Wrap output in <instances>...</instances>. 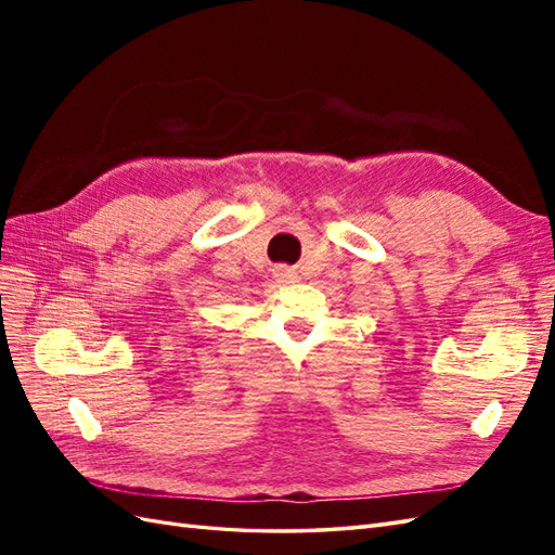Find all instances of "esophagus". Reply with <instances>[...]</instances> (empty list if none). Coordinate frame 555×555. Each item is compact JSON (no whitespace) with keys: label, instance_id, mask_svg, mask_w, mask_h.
Returning a JSON list of instances; mask_svg holds the SVG:
<instances>
[{"label":"esophagus","instance_id":"34e87169","mask_svg":"<svg viewBox=\"0 0 555 555\" xmlns=\"http://www.w3.org/2000/svg\"><path fill=\"white\" fill-rule=\"evenodd\" d=\"M273 275H275V280H278V282H282V284H289V282H296V280H298V275H296L294 268L284 266V263H280V266H275V268H273Z\"/></svg>","mask_w":555,"mask_h":555}]
</instances>
